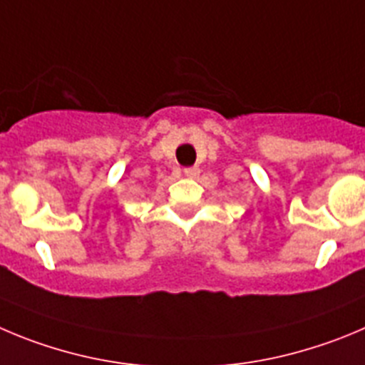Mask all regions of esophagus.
<instances>
[{
    "mask_svg": "<svg viewBox=\"0 0 365 365\" xmlns=\"http://www.w3.org/2000/svg\"><path fill=\"white\" fill-rule=\"evenodd\" d=\"M183 173H185L187 178H198V176H200V167L198 165L187 167V169Z\"/></svg>",
    "mask_w": 365,
    "mask_h": 365,
    "instance_id": "34e87169",
    "label": "esophagus"
}]
</instances>
